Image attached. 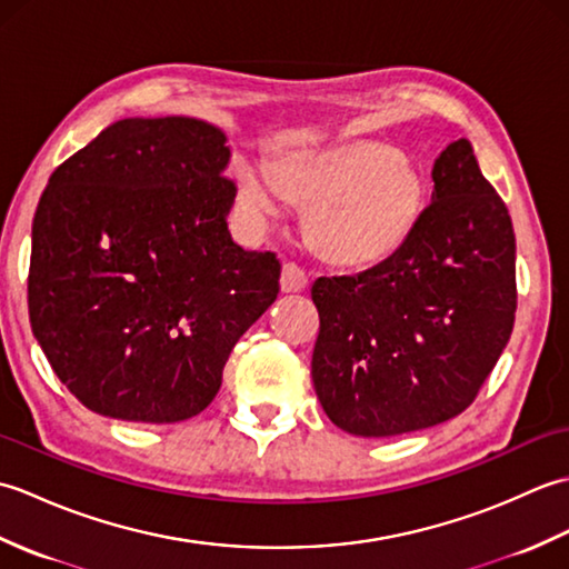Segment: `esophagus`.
<instances>
[{"instance_id":"obj_1","label":"esophagus","mask_w":569,"mask_h":569,"mask_svg":"<svg viewBox=\"0 0 569 569\" xmlns=\"http://www.w3.org/2000/svg\"><path fill=\"white\" fill-rule=\"evenodd\" d=\"M308 286V271L303 266L296 263V261H288L283 263V271H281V288L286 293H298L303 291Z\"/></svg>"}]
</instances>
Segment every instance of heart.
<instances>
[{"label": "heart", "mask_w": 569, "mask_h": 569, "mask_svg": "<svg viewBox=\"0 0 569 569\" xmlns=\"http://www.w3.org/2000/svg\"><path fill=\"white\" fill-rule=\"evenodd\" d=\"M286 183L296 198L318 204L312 232L335 261L369 266L389 257L408 237L420 202V180L391 149L359 143L293 166ZM247 208L273 214L281 190L259 178L241 188Z\"/></svg>", "instance_id": "1"}]
</instances>
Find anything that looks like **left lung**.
Masks as SVG:
<instances>
[{
    "label": "left lung",
    "instance_id": "left-lung-1",
    "mask_svg": "<svg viewBox=\"0 0 569 569\" xmlns=\"http://www.w3.org/2000/svg\"><path fill=\"white\" fill-rule=\"evenodd\" d=\"M435 192L398 249L352 276H320L312 383L325 413L391 438L471 406L516 320V237L467 139L432 168Z\"/></svg>",
    "mask_w": 569,
    "mask_h": 569
}]
</instances>
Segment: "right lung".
Wrapping results in <instances>:
<instances>
[{
	"label": "right lung",
	"mask_w": 569,
	"mask_h": 569,
	"mask_svg": "<svg viewBox=\"0 0 569 569\" xmlns=\"http://www.w3.org/2000/svg\"><path fill=\"white\" fill-rule=\"evenodd\" d=\"M227 161L208 122L137 117L48 178L31 229L29 320L56 377L94 413L198 416L239 337L281 291L276 253L229 237Z\"/></svg>",
	"instance_id": "obj_1"
}]
</instances>
